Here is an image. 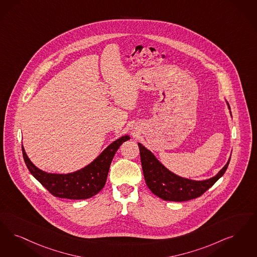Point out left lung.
<instances>
[{"label": "left lung", "mask_w": 257, "mask_h": 257, "mask_svg": "<svg viewBox=\"0 0 257 257\" xmlns=\"http://www.w3.org/2000/svg\"><path fill=\"white\" fill-rule=\"evenodd\" d=\"M228 109L230 110L229 106ZM138 145L145 183L155 195L165 201L185 202L203 195L226 172L230 160L214 177L205 181H192L170 172L144 145Z\"/></svg>", "instance_id": "obj_1"}]
</instances>
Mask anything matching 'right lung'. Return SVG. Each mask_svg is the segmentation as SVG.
<instances>
[{
    "label": "right lung",
    "instance_id": "obj_1",
    "mask_svg": "<svg viewBox=\"0 0 257 257\" xmlns=\"http://www.w3.org/2000/svg\"><path fill=\"white\" fill-rule=\"evenodd\" d=\"M130 140L124 136L110 144L92 163L70 174H52L42 171L33 165L22 146L23 157L32 176L50 193L58 198L72 200L88 199L97 194L105 185L113 156L124 142Z\"/></svg>",
    "mask_w": 257,
    "mask_h": 257
}]
</instances>
